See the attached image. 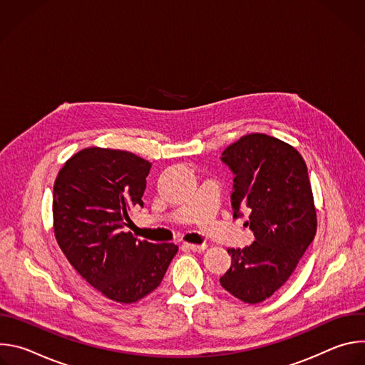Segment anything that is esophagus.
I'll use <instances>...</instances> for the list:
<instances>
[{"instance_id":"esophagus-1","label":"esophagus","mask_w":365,"mask_h":365,"mask_svg":"<svg viewBox=\"0 0 365 365\" xmlns=\"http://www.w3.org/2000/svg\"><path fill=\"white\" fill-rule=\"evenodd\" d=\"M183 247H185L186 250L193 251V252H200V251L206 250V245H205V244L199 245V244H189V242H185V245H183Z\"/></svg>"}]
</instances>
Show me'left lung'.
<instances>
[{"instance_id":"1","label":"left lung","mask_w":365,"mask_h":365,"mask_svg":"<svg viewBox=\"0 0 365 365\" xmlns=\"http://www.w3.org/2000/svg\"><path fill=\"white\" fill-rule=\"evenodd\" d=\"M222 162L234 172V217L250 207L255 241L228 248L230 270L221 286L244 303L273 296L292 276L318 228L307 168L299 151L267 134L251 133L228 145Z\"/></svg>"}]
</instances>
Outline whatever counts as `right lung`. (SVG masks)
Listing matches in <instances>:
<instances>
[{
    "label": "right lung",
    "mask_w": 365,
    "mask_h": 365,
    "mask_svg": "<svg viewBox=\"0 0 365 365\" xmlns=\"http://www.w3.org/2000/svg\"><path fill=\"white\" fill-rule=\"evenodd\" d=\"M151 165L138 155L88 147L59 170L53 186V230L71 266L101 294L134 303L158 289L178 252L125 231L133 206H143Z\"/></svg>",
    "instance_id": "obj_1"
}]
</instances>
